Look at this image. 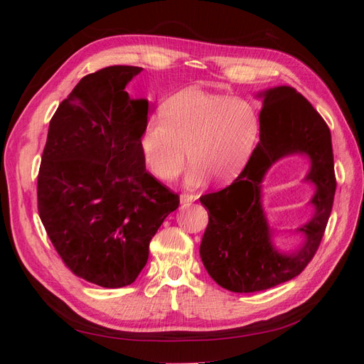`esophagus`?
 Wrapping results in <instances>:
<instances>
[{
	"instance_id": "obj_1",
	"label": "esophagus",
	"mask_w": 364,
	"mask_h": 364,
	"mask_svg": "<svg viewBox=\"0 0 364 364\" xmlns=\"http://www.w3.org/2000/svg\"><path fill=\"white\" fill-rule=\"evenodd\" d=\"M194 200H196V197H194L193 194H186V193L181 194V205H182V206L191 205Z\"/></svg>"
}]
</instances>
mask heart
Wrapping results in <instances>:
<instances>
[{"mask_svg":"<svg viewBox=\"0 0 364 364\" xmlns=\"http://www.w3.org/2000/svg\"><path fill=\"white\" fill-rule=\"evenodd\" d=\"M162 118H151L139 139L141 155L159 181H174L186 162V182L200 185L214 176L229 182L245 167L255 149L261 119L245 98H230L202 87H188L170 97Z\"/></svg>","mask_w":364,"mask_h":364,"instance_id":"1","label":"heart"}]
</instances>
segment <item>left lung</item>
<instances>
[{
	"label": "left lung",
	"instance_id": "obj_1",
	"mask_svg": "<svg viewBox=\"0 0 364 364\" xmlns=\"http://www.w3.org/2000/svg\"><path fill=\"white\" fill-rule=\"evenodd\" d=\"M261 138L245 170L226 188L200 197L209 211L200 243L206 272L218 285L235 293L261 291L301 274L323 238L336 194L331 132L311 103L290 86L262 94ZM304 152L312 161L306 180L316 185L314 218L301 229L304 246L290 256L274 250L260 208V182L282 156Z\"/></svg>",
	"mask_w": 364,
	"mask_h": 364
}]
</instances>
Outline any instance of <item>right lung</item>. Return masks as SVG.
Instances as JSON below:
<instances>
[{"instance_id":"add662e5","label":"right lung","mask_w":364,"mask_h":364,"mask_svg":"<svg viewBox=\"0 0 364 364\" xmlns=\"http://www.w3.org/2000/svg\"><path fill=\"white\" fill-rule=\"evenodd\" d=\"M139 67L85 75L54 112L38 174V213L63 264L106 289L134 282L179 196L146 170L147 100L124 91Z\"/></svg>"}]
</instances>
